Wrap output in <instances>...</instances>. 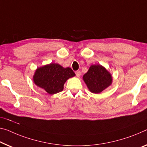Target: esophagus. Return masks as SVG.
Wrapping results in <instances>:
<instances>
[{
	"label": "esophagus",
	"mask_w": 147,
	"mask_h": 147,
	"mask_svg": "<svg viewBox=\"0 0 147 147\" xmlns=\"http://www.w3.org/2000/svg\"><path fill=\"white\" fill-rule=\"evenodd\" d=\"M81 71H76V76L77 77H80V76H81Z\"/></svg>",
	"instance_id": "esophagus-1"
}]
</instances>
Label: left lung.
<instances>
[{
    "mask_svg": "<svg viewBox=\"0 0 147 147\" xmlns=\"http://www.w3.org/2000/svg\"><path fill=\"white\" fill-rule=\"evenodd\" d=\"M83 79L89 91L95 94L100 93L112 83L111 74L100 64L90 66L89 70L83 76Z\"/></svg>",
    "mask_w": 147,
    "mask_h": 147,
    "instance_id": "obj_1",
    "label": "left lung"
}]
</instances>
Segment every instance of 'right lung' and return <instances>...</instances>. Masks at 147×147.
Returning a JSON list of instances; mask_svg holds the SVG:
<instances>
[{"instance_id": "obj_1", "label": "right lung", "mask_w": 147, "mask_h": 147, "mask_svg": "<svg viewBox=\"0 0 147 147\" xmlns=\"http://www.w3.org/2000/svg\"><path fill=\"white\" fill-rule=\"evenodd\" d=\"M76 74L70 67H63L56 63H51L38 67L33 76L35 84L50 94L61 92L64 85L69 78Z\"/></svg>"}]
</instances>
